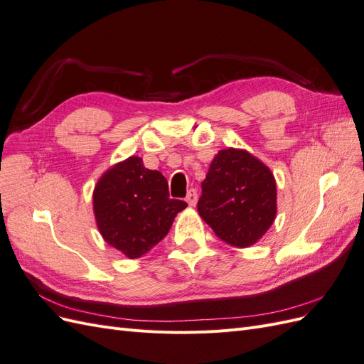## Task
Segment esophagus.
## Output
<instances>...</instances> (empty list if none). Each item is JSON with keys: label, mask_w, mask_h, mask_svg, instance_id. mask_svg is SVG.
Here are the masks:
<instances>
[{"label": "esophagus", "mask_w": 364, "mask_h": 364, "mask_svg": "<svg viewBox=\"0 0 364 364\" xmlns=\"http://www.w3.org/2000/svg\"><path fill=\"white\" fill-rule=\"evenodd\" d=\"M185 200H186V203H188L190 206H196V203H197V191L194 188H191L188 191V194H186Z\"/></svg>", "instance_id": "34e87169"}]
</instances>
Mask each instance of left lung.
<instances>
[{
    "label": "left lung",
    "instance_id": "obj_1",
    "mask_svg": "<svg viewBox=\"0 0 364 364\" xmlns=\"http://www.w3.org/2000/svg\"><path fill=\"white\" fill-rule=\"evenodd\" d=\"M197 211L225 243L249 247L277 217V182L249 151L220 150L202 182Z\"/></svg>",
    "mask_w": 364,
    "mask_h": 364
}]
</instances>
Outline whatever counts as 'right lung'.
Returning <instances> with one entry per match:
<instances>
[{
    "label": "right lung",
    "mask_w": 364,
    "mask_h": 364,
    "mask_svg": "<svg viewBox=\"0 0 364 364\" xmlns=\"http://www.w3.org/2000/svg\"><path fill=\"white\" fill-rule=\"evenodd\" d=\"M168 196L162 173L146 168L138 156L109 168L92 196L95 222L106 243L130 259L155 247L168 234L176 214L186 208Z\"/></svg>",
    "instance_id": "right-lung-1"
}]
</instances>
